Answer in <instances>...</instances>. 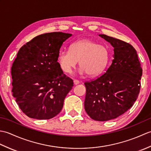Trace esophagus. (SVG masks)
<instances>
[{
    "label": "esophagus",
    "mask_w": 151,
    "mask_h": 151,
    "mask_svg": "<svg viewBox=\"0 0 151 151\" xmlns=\"http://www.w3.org/2000/svg\"><path fill=\"white\" fill-rule=\"evenodd\" d=\"M73 83H74V85H77L79 84L80 82L78 81H77V80H74Z\"/></svg>",
    "instance_id": "34e87169"
}]
</instances>
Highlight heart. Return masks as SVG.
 I'll return each instance as SVG.
<instances>
[{"instance_id": "obj_1", "label": "heart", "mask_w": 151, "mask_h": 151, "mask_svg": "<svg viewBox=\"0 0 151 151\" xmlns=\"http://www.w3.org/2000/svg\"><path fill=\"white\" fill-rule=\"evenodd\" d=\"M109 50L104 45L91 40L85 39L73 43L69 50H60L58 62L65 73L72 72L79 61L80 74L95 76L100 75L106 67L109 60Z\"/></svg>"}]
</instances>
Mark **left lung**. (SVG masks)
Returning <instances> with one entry per match:
<instances>
[{
  "instance_id": "8db88e82",
  "label": "left lung",
  "mask_w": 151,
  "mask_h": 151,
  "mask_svg": "<svg viewBox=\"0 0 151 151\" xmlns=\"http://www.w3.org/2000/svg\"><path fill=\"white\" fill-rule=\"evenodd\" d=\"M114 47V60L104 75L85 82L84 108L92 119L106 121L132 106L140 89L142 69L135 49L116 38L99 34Z\"/></svg>"
}]
</instances>
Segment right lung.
Returning <instances> with one entry per match:
<instances>
[{"label":"right lung","instance_id":"1","mask_svg":"<svg viewBox=\"0 0 151 151\" xmlns=\"http://www.w3.org/2000/svg\"><path fill=\"white\" fill-rule=\"evenodd\" d=\"M71 36L58 32L41 34L18 51L12 67V92L28 117L50 119L62 110L73 82L60 69L58 55Z\"/></svg>","mask_w":151,"mask_h":151}]
</instances>
